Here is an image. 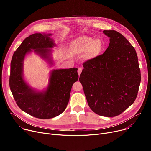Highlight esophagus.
Wrapping results in <instances>:
<instances>
[{
	"label": "esophagus",
	"instance_id": "1",
	"mask_svg": "<svg viewBox=\"0 0 151 151\" xmlns=\"http://www.w3.org/2000/svg\"><path fill=\"white\" fill-rule=\"evenodd\" d=\"M82 70V68H78V75H80V74L81 73Z\"/></svg>",
	"mask_w": 151,
	"mask_h": 151
}]
</instances>
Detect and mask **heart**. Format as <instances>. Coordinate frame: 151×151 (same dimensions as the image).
Here are the masks:
<instances>
[{
	"label": "heart",
	"instance_id": "1",
	"mask_svg": "<svg viewBox=\"0 0 151 151\" xmlns=\"http://www.w3.org/2000/svg\"><path fill=\"white\" fill-rule=\"evenodd\" d=\"M102 48V44L100 39L81 36L71 41L69 44L70 52L75 55L83 53V58L85 60H91L99 55Z\"/></svg>",
	"mask_w": 151,
	"mask_h": 151
}]
</instances>
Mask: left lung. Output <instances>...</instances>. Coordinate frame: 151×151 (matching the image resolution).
Listing matches in <instances>:
<instances>
[{
  "instance_id": "8db88e82",
  "label": "left lung",
  "mask_w": 151,
  "mask_h": 151,
  "mask_svg": "<svg viewBox=\"0 0 151 151\" xmlns=\"http://www.w3.org/2000/svg\"><path fill=\"white\" fill-rule=\"evenodd\" d=\"M109 37L102 55L83 63L80 75L88 106L96 114L113 117L120 115L135 101L141 81L134 48L115 30H103Z\"/></svg>"
}]
</instances>
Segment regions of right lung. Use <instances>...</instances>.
<instances>
[{
    "mask_svg": "<svg viewBox=\"0 0 151 151\" xmlns=\"http://www.w3.org/2000/svg\"><path fill=\"white\" fill-rule=\"evenodd\" d=\"M52 34L35 33L26 37L14 52L11 62L9 87L19 108L40 119L52 118L63 113L69 101L73 84L78 79V69H53L50 72L47 87L37 90L24 78L23 64L26 56L34 52L54 65L52 50L56 46Z\"/></svg>",
    "mask_w": 151,
    "mask_h": 151,
    "instance_id": "obj_1",
    "label": "right lung"
}]
</instances>
